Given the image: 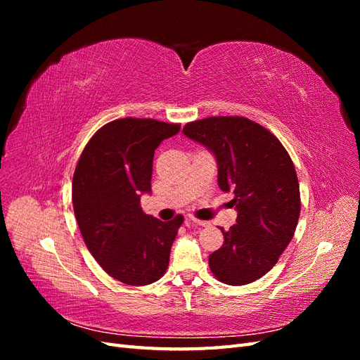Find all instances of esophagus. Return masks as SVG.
Returning <instances> with one entry per match:
<instances>
[{"label":"esophagus","mask_w":360,"mask_h":360,"mask_svg":"<svg viewBox=\"0 0 360 360\" xmlns=\"http://www.w3.org/2000/svg\"><path fill=\"white\" fill-rule=\"evenodd\" d=\"M186 222L191 224V225H193V226H207V224H209V222H205V221L195 219V217H188Z\"/></svg>","instance_id":"esophagus-1"}]
</instances>
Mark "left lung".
<instances>
[{"instance_id":"left-lung-1","label":"left lung","mask_w":360,"mask_h":360,"mask_svg":"<svg viewBox=\"0 0 360 360\" xmlns=\"http://www.w3.org/2000/svg\"><path fill=\"white\" fill-rule=\"evenodd\" d=\"M183 134L210 151L217 184L234 192L237 219L228 231L222 228L224 245L210 254V270L224 284H250L276 264L296 231V169L279 139L245 117L197 120Z\"/></svg>"}]
</instances>
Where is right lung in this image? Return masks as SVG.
Returning <instances> with one entry per match:
<instances>
[{"label":"right lung","mask_w":360,"mask_h":360,"mask_svg":"<svg viewBox=\"0 0 360 360\" xmlns=\"http://www.w3.org/2000/svg\"><path fill=\"white\" fill-rule=\"evenodd\" d=\"M180 124L122 118L97 130L85 146L72 181L76 222L91 255L127 285L160 279L183 216L162 222L139 205L151 192L155 150Z\"/></svg>","instance_id":"1"}]
</instances>
